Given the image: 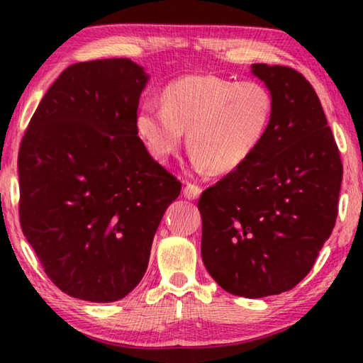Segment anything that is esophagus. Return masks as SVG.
<instances>
[{
	"label": "esophagus",
	"instance_id": "esophagus-1",
	"mask_svg": "<svg viewBox=\"0 0 363 363\" xmlns=\"http://www.w3.org/2000/svg\"><path fill=\"white\" fill-rule=\"evenodd\" d=\"M184 195H186V199H192V192H190L189 189L184 190Z\"/></svg>",
	"mask_w": 363,
	"mask_h": 363
}]
</instances>
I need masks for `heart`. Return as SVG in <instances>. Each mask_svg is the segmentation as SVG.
<instances>
[{"label": "heart", "mask_w": 363, "mask_h": 363, "mask_svg": "<svg viewBox=\"0 0 363 363\" xmlns=\"http://www.w3.org/2000/svg\"><path fill=\"white\" fill-rule=\"evenodd\" d=\"M250 147L248 133L233 120H224L213 138H205L203 143L194 147L195 155L208 164L235 163L247 153Z\"/></svg>", "instance_id": "obj_1"}]
</instances>
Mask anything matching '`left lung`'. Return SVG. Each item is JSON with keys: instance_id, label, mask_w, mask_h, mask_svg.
<instances>
[{"instance_id": "left-lung-1", "label": "left lung", "mask_w": 363, "mask_h": 363, "mask_svg": "<svg viewBox=\"0 0 363 363\" xmlns=\"http://www.w3.org/2000/svg\"><path fill=\"white\" fill-rule=\"evenodd\" d=\"M130 59L73 64L28 123L19 160L21 225L52 284L113 303L149 266L153 237L181 182L138 136L149 83Z\"/></svg>"}]
</instances>
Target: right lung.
<instances>
[{
	"instance_id": "add662e5",
	"label": "right lung",
	"mask_w": 363,
	"mask_h": 363,
	"mask_svg": "<svg viewBox=\"0 0 363 363\" xmlns=\"http://www.w3.org/2000/svg\"><path fill=\"white\" fill-rule=\"evenodd\" d=\"M251 75L270 93L269 125L196 206L206 270L227 293L255 299L309 274L336 223L342 164L318 97L298 72L255 64Z\"/></svg>"
}]
</instances>
